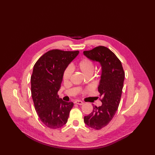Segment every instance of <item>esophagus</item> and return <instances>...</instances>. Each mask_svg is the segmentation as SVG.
<instances>
[{
	"label": "esophagus",
	"mask_w": 155,
	"mask_h": 155,
	"mask_svg": "<svg viewBox=\"0 0 155 155\" xmlns=\"http://www.w3.org/2000/svg\"><path fill=\"white\" fill-rule=\"evenodd\" d=\"M74 103H75V104H78V105H80L83 104V102L82 101H78V100L75 101Z\"/></svg>",
	"instance_id": "obj_1"
}]
</instances>
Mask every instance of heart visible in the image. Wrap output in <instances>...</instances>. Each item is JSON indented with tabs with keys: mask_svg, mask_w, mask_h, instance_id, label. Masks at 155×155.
<instances>
[{
	"mask_svg": "<svg viewBox=\"0 0 155 155\" xmlns=\"http://www.w3.org/2000/svg\"><path fill=\"white\" fill-rule=\"evenodd\" d=\"M77 67L78 69L86 76L88 74H92L94 71L95 66L92 61L89 59L84 58L81 59L78 64ZM72 69L70 67L66 68L62 74V79L64 81H68L72 75Z\"/></svg>",
	"mask_w": 155,
	"mask_h": 155,
	"instance_id": "heart-1",
	"label": "heart"
}]
</instances>
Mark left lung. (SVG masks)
<instances>
[{"label": "left lung", "mask_w": 155, "mask_h": 155, "mask_svg": "<svg viewBox=\"0 0 155 155\" xmlns=\"http://www.w3.org/2000/svg\"><path fill=\"white\" fill-rule=\"evenodd\" d=\"M87 58L99 62L102 74L98 91L102 97L101 106H93V112L84 117V123L99 130L106 126L115 115L121 100L124 72L121 61L108 48L99 46L91 50L84 51Z\"/></svg>", "instance_id": "1"}]
</instances>
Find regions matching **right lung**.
<instances>
[{"instance_id":"1","label":"right lung","mask_w":155,"mask_h":155,"mask_svg":"<svg viewBox=\"0 0 155 155\" xmlns=\"http://www.w3.org/2000/svg\"><path fill=\"white\" fill-rule=\"evenodd\" d=\"M78 53V51L51 50L43 54L34 66L31 77L32 100L41 121L50 129L65 124L74 106L73 102L59 99L58 92L64 71Z\"/></svg>"}]
</instances>
